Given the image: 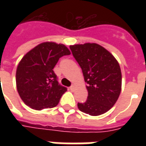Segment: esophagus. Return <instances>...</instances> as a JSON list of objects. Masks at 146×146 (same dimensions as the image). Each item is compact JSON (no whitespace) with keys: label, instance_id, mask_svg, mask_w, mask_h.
<instances>
[{"label":"esophagus","instance_id":"obj_1","mask_svg":"<svg viewBox=\"0 0 146 146\" xmlns=\"http://www.w3.org/2000/svg\"><path fill=\"white\" fill-rule=\"evenodd\" d=\"M70 90H71V91H73V90L75 89V86H74V85H72V86H71V87H70Z\"/></svg>","mask_w":146,"mask_h":146}]
</instances>
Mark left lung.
Here are the masks:
<instances>
[{
  "instance_id": "8db88e82",
  "label": "left lung",
  "mask_w": 146,
  "mask_h": 146,
  "mask_svg": "<svg viewBox=\"0 0 146 146\" xmlns=\"http://www.w3.org/2000/svg\"><path fill=\"white\" fill-rule=\"evenodd\" d=\"M70 48L88 84V99L78 103V109L91 116L106 113L115 105L121 92L122 75L118 62L110 51L95 43L70 45Z\"/></svg>"
}]
</instances>
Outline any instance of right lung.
Returning <instances> with one entry per match:
<instances>
[{"label": "right lung", "instance_id": "right-lung-1", "mask_svg": "<svg viewBox=\"0 0 146 146\" xmlns=\"http://www.w3.org/2000/svg\"><path fill=\"white\" fill-rule=\"evenodd\" d=\"M64 44L54 42L40 44L24 55L16 70V87L25 104L42 110L56 106L66 88L58 84L53 71L58 59L69 55Z\"/></svg>", "mask_w": 146, "mask_h": 146}]
</instances>
